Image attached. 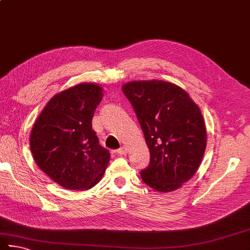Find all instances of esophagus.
<instances>
[{"instance_id":"1","label":"esophagus","mask_w":250,"mask_h":250,"mask_svg":"<svg viewBox=\"0 0 250 250\" xmlns=\"http://www.w3.org/2000/svg\"><path fill=\"white\" fill-rule=\"evenodd\" d=\"M117 153L119 154V155H125V154L126 153V147L125 146L120 147L119 149H117Z\"/></svg>"}]
</instances>
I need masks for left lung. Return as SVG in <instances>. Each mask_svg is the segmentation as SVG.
<instances>
[{"mask_svg": "<svg viewBox=\"0 0 250 250\" xmlns=\"http://www.w3.org/2000/svg\"><path fill=\"white\" fill-rule=\"evenodd\" d=\"M122 92L133 107L151 155L141 178L160 192L180 188L196 174L207 146L197 104L179 86L158 80L130 82Z\"/></svg>", "mask_w": 250, "mask_h": 250, "instance_id": "8db88e82", "label": "left lung"}]
</instances>
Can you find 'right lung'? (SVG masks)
Here are the masks:
<instances>
[{
    "mask_svg": "<svg viewBox=\"0 0 250 250\" xmlns=\"http://www.w3.org/2000/svg\"><path fill=\"white\" fill-rule=\"evenodd\" d=\"M103 96L97 84L75 85L50 99L33 126L30 149L36 164L63 188H93L110 161L92 129Z\"/></svg>",
    "mask_w": 250,
    "mask_h": 250,
    "instance_id": "obj_1",
    "label": "right lung"
}]
</instances>
